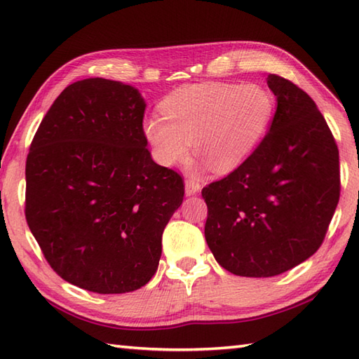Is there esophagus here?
I'll return each mask as SVG.
<instances>
[{
  "label": "esophagus",
  "mask_w": 359,
  "mask_h": 359,
  "mask_svg": "<svg viewBox=\"0 0 359 359\" xmlns=\"http://www.w3.org/2000/svg\"><path fill=\"white\" fill-rule=\"evenodd\" d=\"M201 191V184L193 177H188L185 180V194L187 196H194L196 193Z\"/></svg>",
  "instance_id": "34e87169"
}]
</instances>
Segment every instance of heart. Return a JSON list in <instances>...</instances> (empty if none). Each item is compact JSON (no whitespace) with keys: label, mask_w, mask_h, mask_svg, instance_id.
<instances>
[{"label":"heart","mask_w":359,"mask_h":359,"mask_svg":"<svg viewBox=\"0 0 359 359\" xmlns=\"http://www.w3.org/2000/svg\"><path fill=\"white\" fill-rule=\"evenodd\" d=\"M151 116L143 134L158 163L172 166L196 151L212 171L230 172L262 142L274 112V97L261 85L199 83L174 90Z\"/></svg>","instance_id":"1"}]
</instances>
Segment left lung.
Returning <instances> with one entry per match:
<instances>
[{
    "label": "left lung",
    "mask_w": 359,
    "mask_h": 359,
    "mask_svg": "<svg viewBox=\"0 0 359 359\" xmlns=\"http://www.w3.org/2000/svg\"><path fill=\"white\" fill-rule=\"evenodd\" d=\"M278 108L245 162L202 189L205 239L220 266L270 278L316 253L339 201V152L316 103L270 74Z\"/></svg>",
    "instance_id": "obj_1"
}]
</instances>
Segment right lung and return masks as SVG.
Wrapping results in <instances>:
<instances>
[{"label":"right lung","mask_w":359,"mask_h":359,"mask_svg":"<svg viewBox=\"0 0 359 359\" xmlns=\"http://www.w3.org/2000/svg\"><path fill=\"white\" fill-rule=\"evenodd\" d=\"M144 98L106 79L75 81L41 120L26 160V220L60 278L100 294L148 284L184 201L151 158Z\"/></svg>","instance_id":"obj_1"}]
</instances>
